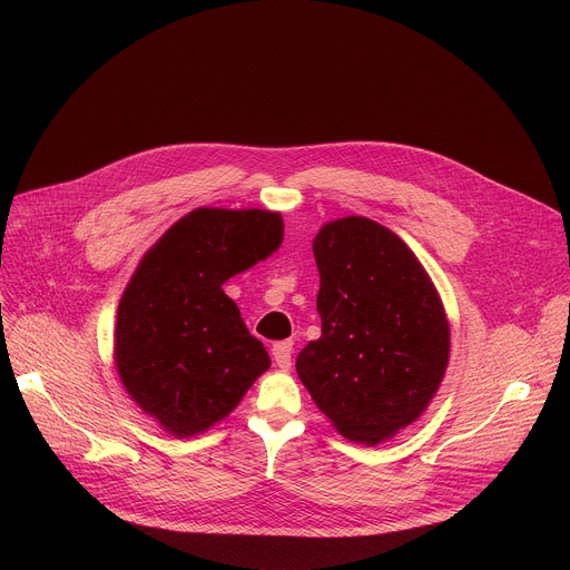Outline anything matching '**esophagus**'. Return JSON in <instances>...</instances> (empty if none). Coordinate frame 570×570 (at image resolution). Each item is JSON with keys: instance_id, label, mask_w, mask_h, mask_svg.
<instances>
[{"instance_id": "esophagus-1", "label": "esophagus", "mask_w": 570, "mask_h": 570, "mask_svg": "<svg viewBox=\"0 0 570 570\" xmlns=\"http://www.w3.org/2000/svg\"><path fill=\"white\" fill-rule=\"evenodd\" d=\"M291 358H293V343L284 341L273 345V361L277 363L279 370H288L291 367Z\"/></svg>"}]
</instances>
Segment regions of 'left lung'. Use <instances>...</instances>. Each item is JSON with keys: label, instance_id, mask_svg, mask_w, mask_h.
<instances>
[{"label": "left lung", "instance_id": "left-lung-1", "mask_svg": "<svg viewBox=\"0 0 570 570\" xmlns=\"http://www.w3.org/2000/svg\"><path fill=\"white\" fill-rule=\"evenodd\" d=\"M322 336L297 356L311 399L347 440L374 446L429 409L449 365L444 304L415 253L365 216L313 238Z\"/></svg>", "mask_w": 570, "mask_h": 570}]
</instances>
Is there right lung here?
Wrapping results in <instances>:
<instances>
[{
	"instance_id": "right-lung-1",
	"label": "right lung",
	"mask_w": 570,
	"mask_h": 570,
	"mask_svg": "<svg viewBox=\"0 0 570 570\" xmlns=\"http://www.w3.org/2000/svg\"><path fill=\"white\" fill-rule=\"evenodd\" d=\"M279 212L198 207L141 257L117 308L115 365L128 396L174 438L225 420L271 367L223 284L268 259Z\"/></svg>"
}]
</instances>
